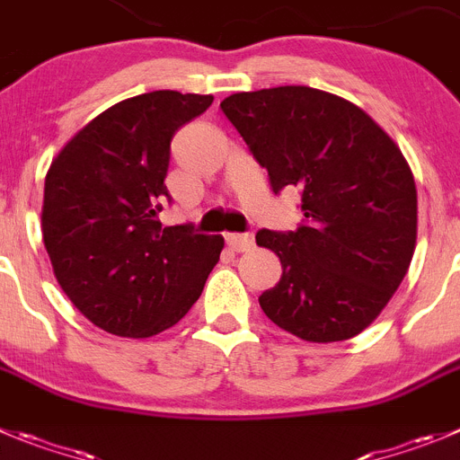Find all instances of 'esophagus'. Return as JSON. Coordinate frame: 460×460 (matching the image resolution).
Returning a JSON list of instances; mask_svg holds the SVG:
<instances>
[{"mask_svg":"<svg viewBox=\"0 0 460 460\" xmlns=\"http://www.w3.org/2000/svg\"><path fill=\"white\" fill-rule=\"evenodd\" d=\"M225 240L234 252H250L254 247V235L252 234H226Z\"/></svg>","mask_w":460,"mask_h":460,"instance_id":"esophagus-1","label":"esophagus"}]
</instances>
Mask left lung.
Listing matches in <instances>:
<instances>
[{"label":"left lung","mask_w":460,"mask_h":460,"mask_svg":"<svg viewBox=\"0 0 460 460\" xmlns=\"http://www.w3.org/2000/svg\"><path fill=\"white\" fill-rule=\"evenodd\" d=\"M274 195L297 188L302 225L261 229L283 274L259 297L265 315L308 342L354 338L409 272L418 238L413 172L358 106L306 85L235 93L220 104Z\"/></svg>","instance_id":"left-lung-1"}]
</instances>
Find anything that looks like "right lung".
Listing matches in <instances>:
<instances>
[{
	"label": "right lung",
	"instance_id": "1",
	"mask_svg": "<svg viewBox=\"0 0 460 460\" xmlns=\"http://www.w3.org/2000/svg\"><path fill=\"white\" fill-rule=\"evenodd\" d=\"M210 104V94H138L97 115L51 161L42 201L51 268L72 304L113 336L174 327L220 261L222 235L158 220L172 138Z\"/></svg>",
	"mask_w": 460,
	"mask_h": 460
}]
</instances>
